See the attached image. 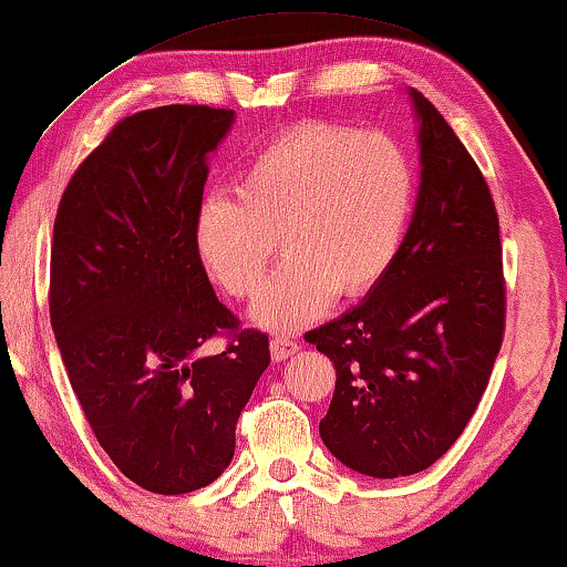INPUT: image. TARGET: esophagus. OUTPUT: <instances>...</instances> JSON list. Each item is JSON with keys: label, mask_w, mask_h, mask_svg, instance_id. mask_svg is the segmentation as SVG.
Returning <instances> with one entry per match:
<instances>
[{"label": "esophagus", "mask_w": 567, "mask_h": 567, "mask_svg": "<svg viewBox=\"0 0 567 567\" xmlns=\"http://www.w3.org/2000/svg\"><path fill=\"white\" fill-rule=\"evenodd\" d=\"M299 352V342H296L293 337H289V334H278V337H274L271 339V354H274V360H289L291 354H296Z\"/></svg>", "instance_id": "obj_1"}]
</instances>
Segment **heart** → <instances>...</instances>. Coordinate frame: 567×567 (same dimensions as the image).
Listing matches in <instances>:
<instances>
[{"label":"heart","mask_w":567,"mask_h":567,"mask_svg":"<svg viewBox=\"0 0 567 567\" xmlns=\"http://www.w3.org/2000/svg\"><path fill=\"white\" fill-rule=\"evenodd\" d=\"M233 197H210L195 217V248L235 299H254L278 248L281 266L254 319L291 332L324 313L334 293L372 291L403 246L415 169L393 136L303 121L250 156Z\"/></svg>","instance_id":"obj_1"}]
</instances>
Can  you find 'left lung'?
<instances>
[{
    "instance_id": "obj_1",
    "label": "left lung",
    "mask_w": 567,
    "mask_h": 567,
    "mask_svg": "<svg viewBox=\"0 0 567 567\" xmlns=\"http://www.w3.org/2000/svg\"><path fill=\"white\" fill-rule=\"evenodd\" d=\"M421 189L395 264L342 317L303 334L334 362L319 433L354 472L411 476L454 446L507 319L499 217L482 169L421 91Z\"/></svg>"
}]
</instances>
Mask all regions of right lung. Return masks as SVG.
<instances>
[{"label": "right lung", "instance_id": "obj_1", "mask_svg": "<svg viewBox=\"0 0 567 567\" xmlns=\"http://www.w3.org/2000/svg\"><path fill=\"white\" fill-rule=\"evenodd\" d=\"M230 109L159 106L121 118L60 197L50 324L73 393L118 472L154 494L213 484L271 362L240 329L195 248L207 162ZM213 336L226 350L203 355Z\"/></svg>", "mask_w": 567, "mask_h": 567}]
</instances>
